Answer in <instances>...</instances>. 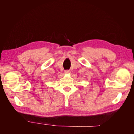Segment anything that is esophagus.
Masks as SVG:
<instances>
[{"mask_svg": "<svg viewBox=\"0 0 134 134\" xmlns=\"http://www.w3.org/2000/svg\"><path fill=\"white\" fill-rule=\"evenodd\" d=\"M70 72V70H65V73H66V74H69Z\"/></svg>", "mask_w": 134, "mask_h": 134, "instance_id": "34e87169", "label": "esophagus"}]
</instances>
